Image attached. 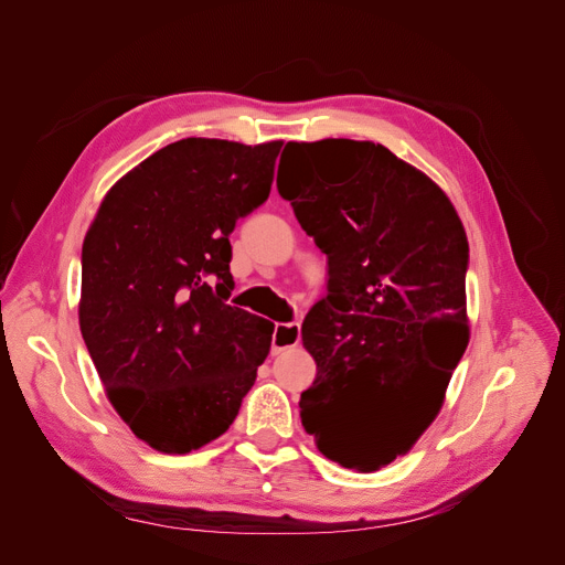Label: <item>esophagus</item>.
I'll use <instances>...</instances> for the list:
<instances>
[{
  "label": "esophagus",
  "instance_id": "1",
  "mask_svg": "<svg viewBox=\"0 0 565 565\" xmlns=\"http://www.w3.org/2000/svg\"><path fill=\"white\" fill-rule=\"evenodd\" d=\"M300 343V324L298 322H277L273 332V354H279Z\"/></svg>",
  "mask_w": 565,
  "mask_h": 565
}]
</instances>
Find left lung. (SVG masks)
<instances>
[{
	"instance_id": "obj_1",
	"label": "left lung",
	"mask_w": 565,
	"mask_h": 565,
	"mask_svg": "<svg viewBox=\"0 0 565 565\" xmlns=\"http://www.w3.org/2000/svg\"><path fill=\"white\" fill-rule=\"evenodd\" d=\"M286 151L295 171L277 173L279 194L330 265L328 298L302 324L318 369L302 426L324 458L377 471L435 422L469 343L467 233L441 188L382 143Z\"/></svg>"
}]
</instances>
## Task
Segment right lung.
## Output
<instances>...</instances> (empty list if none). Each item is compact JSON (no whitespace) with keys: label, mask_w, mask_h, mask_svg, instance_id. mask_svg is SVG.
I'll list each match as a JSON object with an SVG mask.
<instances>
[{"label":"right lung","mask_w":565,"mask_h":565,"mask_svg":"<svg viewBox=\"0 0 565 565\" xmlns=\"http://www.w3.org/2000/svg\"><path fill=\"white\" fill-rule=\"evenodd\" d=\"M284 141L188 137L111 185L82 245L79 330L105 394L162 454L228 430L275 322L226 305L228 235L270 196Z\"/></svg>","instance_id":"obj_1"}]
</instances>
